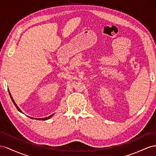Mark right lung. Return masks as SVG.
<instances>
[{
	"label": "right lung",
	"mask_w": 156,
	"mask_h": 156,
	"mask_svg": "<svg viewBox=\"0 0 156 156\" xmlns=\"http://www.w3.org/2000/svg\"><path fill=\"white\" fill-rule=\"evenodd\" d=\"M9 91V90H8ZM9 94H10V98H11V99H12V102H13V103L14 104V105H15V106L16 107V108L17 109V110L18 111H20V112H21L22 113V111L20 109V108L18 107V106H17V105L16 104V103H15V101H14V99H13V98H12V95H11V94H10V91H9ZM53 115V114H51V115H50V116H48V117H46V118H34L35 119H38V120H47V119H50V118H51L52 116ZM30 118H32V117H30Z\"/></svg>",
	"instance_id": "right-lung-1"
}]
</instances>
